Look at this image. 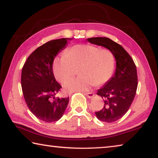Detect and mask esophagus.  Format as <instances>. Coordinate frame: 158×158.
Returning a JSON list of instances; mask_svg holds the SVG:
<instances>
[{
	"label": "esophagus",
	"instance_id": "esophagus-1",
	"mask_svg": "<svg viewBox=\"0 0 158 158\" xmlns=\"http://www.w3.org/2000/svg\"><path fill=\"white\" fill-rule=\"evenodd\" d=\"M84 94L85 95H87L88 96V98H92L93 96L95 95V93H93V92H89V93H85Z\"/></svg>",
	"mask_w": 158,
	"mask_h": 158
}]
</instances>
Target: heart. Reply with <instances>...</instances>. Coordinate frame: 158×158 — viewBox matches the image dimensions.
Returning a JSON list of instances; mask_svg holds the SVG:
<instances>
[{"label":"heart","mask_w":158,"mask_h":158,"mask_svg":"<svg viewBox=\"0 0 158 158\" xmlns=\"http://www.w3.org/2000/svg\"><path fill=\"white\" fill-rule=\"evenodd\" d=\"M116 58L110 49L91 44H77L66 50L62 56L56 58L53 70L56 79L65 82L76 75L78 78L64 84L65 91H86L93 85L106 84L113 75Z\"/></svg>","instance_id":"obj_1"}]
</instances>
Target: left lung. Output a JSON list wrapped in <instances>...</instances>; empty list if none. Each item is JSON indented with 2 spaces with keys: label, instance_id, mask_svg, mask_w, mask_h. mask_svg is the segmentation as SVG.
Here are the masks:
<instances>
[{
  "label": "left lung",
  "instance_id": "obj_1",
  "mask_svg": "<svg viewBox=\"0 0 158 158\" xmlns=\"http://www.w3.org/2000/svg\"><path fill=\"white\" fill-rule=\"evenodd\" d=\"M87 40L90 43L110 49L116 58L114 75L97 93L103 99L104 106L95 112L100 121L113 123L121 118L132 105L138 85L137 68L129 53L111 39L97 37Z\"/></svg>",
  "mask_w": 158,
  "mask_h": 158
}]
</instances>
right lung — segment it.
Instances as JSON below:
<instances>
[{
  "mask_svg": "<svg viewBox=\"0 0 158 158\" xmlns=\"http://www.w3.org/2000/svg\"><path fill=\"white\" fill-rule=\"evenodd\" d=\"M68 38L46 42L28 57L21 71V88L26 105L35 116L42 121L59 120L69 102V97L58 98L62 86L53 73V59L65 48Z\"/></svg>",
  "mask_w": 158,
  "mask_h": 158,
  "instance_id": "add662e5",
  "label": "right lung"
}]
</instances>
